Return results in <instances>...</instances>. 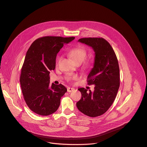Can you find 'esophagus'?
I'll return each mask as SVG.
<instances>
[{
    "label": "esophagus",
    "instance_id": "esophagus-1",
    "mask_svg": "<svg viewBox=\"0 0 147 147\" xmlns=\"http://www.w3.org/2000/svg\"><path fill=\"white\" fill-rule=\"evenodd\" d=\"M74 90V88H71V87H68L67 88V92H71Z\"/></svg>",
    "mask_w": 147,
    "mask_h": 147
}]
</instances>
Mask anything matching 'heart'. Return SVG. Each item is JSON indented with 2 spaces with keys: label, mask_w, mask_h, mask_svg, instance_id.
<instances>
[{
  "label": "heart",
  "mask_w": 147,
  "mask_h": 147,
  "mask_svg": "<svg viewBox=\"0 0 147 147\" xmlns=\"http://www.w3.org/2000/svg\"><path fill=\"white\" fill-rule=\"evenodd\" d=\"M69 54L70 56L77 63H81L85 60L87 56V51L86 49L82 47H77L71 49L69 52ZM59 59L58 60V61ZM86 67L88 66V64L86 63L85 65ZM78 78L76 76H70L67 78V80L71 81L73 80H77Z\"/></svg>",
  "instance_id": "obj_1"
}]
</instances>
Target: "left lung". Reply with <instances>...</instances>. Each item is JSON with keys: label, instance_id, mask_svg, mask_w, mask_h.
<instances>
[{"label": "left lung", "instance_id": "8db88e82", "mask_svg": "<svg viewBox=\"0 0 147 147\" xmlns=\"http://www.w3.org/2000/svg\"><path fill=\"white\" fill-rule=\"evenodd\" d=\"M78 42L85 44L95 52L94 67L87 78L88 85H94V91L79 88L81 98L77 102L78 109L90 117L105 113L114 102L119 86L118 60L108 42L102 38H83Z\"/></svg>", "mask_w": 147, "mask_h": 147}]
</instances>
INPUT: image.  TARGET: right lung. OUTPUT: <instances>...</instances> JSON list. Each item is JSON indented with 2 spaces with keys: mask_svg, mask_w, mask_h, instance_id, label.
<instances>
[{
  "mask_svg": "<svg viewBox=\"0 0 147 147\" xmlns=\"http://www.w3.org/2000/svg\"><path fill=\"white\" fill-rule=\"evenodd\" d=\"M74 38L43 36L34 40L28 49L20 82L24 99L34 113L48 116L59 108L60 99L67 92V88L61 84H49V73L55 69L57 53L64 44Z\"/></svg>",
  "mask_w": 147,
  "mask_h": 147,
  "instance_id": "add662e5",
  "label": "right lung"
}]
</instances>
